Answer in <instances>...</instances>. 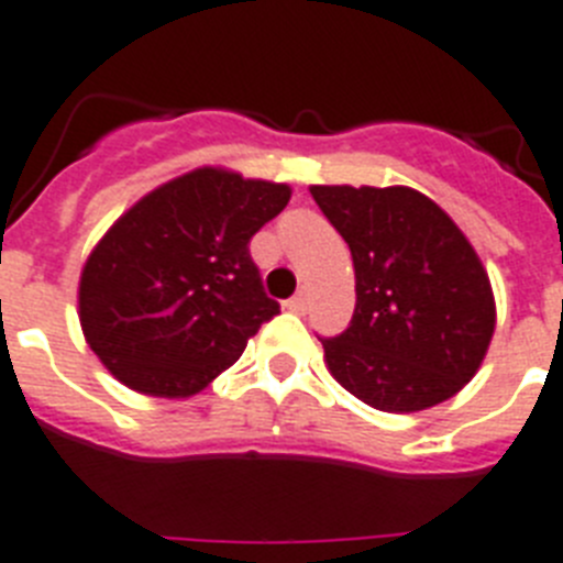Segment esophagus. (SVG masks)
I'll use <instances>...</instances> for the list:
<instances>
[{
    "instance_id": "obj_1",
    "label": "esophagus",
    "mask_w": 563,
    "mask_h": 563,
    "mask_svg": "<svg viewBox=\"0 0 563 563\" xmlns=\"http://www.w3.org/2000/svg\"><path fill=\"white\" fill-rule=\"evenodd\" d=\"M285 307L290 310V313H305V310H307V292H299V296L287 299Z\"/></svg>"
}]
</instances>
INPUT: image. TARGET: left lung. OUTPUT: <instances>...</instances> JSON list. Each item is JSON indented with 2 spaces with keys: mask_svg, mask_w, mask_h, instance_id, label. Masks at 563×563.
<instances>
[{
  "mask_svg": "<svg viewBox=\"0 0 563 563\" xmlns=\"http://www.w3.org/2000/svg\"><path fill=\"white\" fill-rule=\"evenodd\" d=\"M355 271L350 328L321 339L335 382L384 412L435 407L478 373L496 330L482 258L412 187L313 185Z\"/></svg>",
  "mask_w": 563,
  "mask_h": 563,
  "instance_id": "obj_1",
  "label": "left lung"
}]
</instances>
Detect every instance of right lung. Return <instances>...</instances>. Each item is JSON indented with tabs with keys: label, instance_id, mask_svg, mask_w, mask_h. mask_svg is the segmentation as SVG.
<instances>
[{
	"label": "right lung",
	"instance_id": "add662e5",
	"mask_svg": "<svg viewBox=\"0 0 563 563\" xmlns=\"http://www.w3.org/2000/svg\"><path fill=\"white\" fill-rule=\"evenodd\" d=\"M287 201V185L196 167L119 216L79 278L81 333L110 376L190 398L235 364L278 313L247 244Z\"/></svg>",
	"mask_w": 563,
	"mask_h": 563
}]
</instances>
